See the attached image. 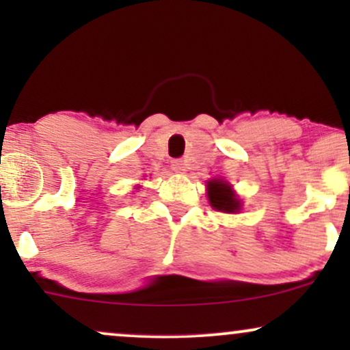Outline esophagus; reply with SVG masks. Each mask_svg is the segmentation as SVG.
Listing matches in <instances>:
<instances>
[{
	"label": "esophagus",
	"instance_id": "34e87169",
	"mask_svg": "<svg viewBox=\"0 0 350 350\" xmlns=\"http://www.w3.org/2000/svg\"><path fill=\"white\" fill-rule=\"evenodd\" d=\"M171 166H172V170H174L176 172H179V174H186L187 164H186V161H183V159H174Z\"/></svg>",
	"mask_w": 350,
	"mask_h": 350
}]
</instances>
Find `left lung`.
<instances>
[{
	"mask_svg": "<svg viewBox=\"0 0 350 350\" xmlns=\"http://www.w3.org/2000/svg\"><path fill=\"white\" fill-rule=\"evenodd\" d=\"M207 194L208 202L217 211L227 212V214H234V212L240 211V200L235 198L232 187L224 180H211L207 184Z\"/></svg>",
	"mask_w": 350,
	"mask_h": 350,
	"instance_id": "8db88e82",
	"label": "left lung"
}]
</instances>
